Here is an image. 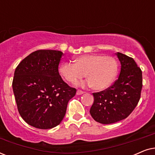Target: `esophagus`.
<instances>
[{
    "label": "esophagus",
    "mask_w": 155,
    "mask_h": 155,
    "mask_svg": "<svg viewBox=\"0 0 155 155\" xmlns=\"http://www.w3.org/2000/svg\"><path fill=\"white\" fill-rule=\"evenodd\" d=\"M84 92L83 91H82V90H78V91H77V92H76V94H77L78 95H80V94H84Z\"/></svg>",
    "instance_id": "obj_1"
}]
</instances>
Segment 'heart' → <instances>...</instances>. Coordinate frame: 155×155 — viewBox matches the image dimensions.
I'll use <instances>...</instances> for the list:
<instances>
[{
  "label": "heart",
  "instance_id": "1",
  "mask_svg": "<svg viewBox=\"0 0 155 155\" xmlns=\"http://www.w3.org/2000/svg\"><path fill=\"white\" fill-rule=\"evenodd\" d=\"M61 75L71 83H77L84 77L87 84L95 90H103L115 79L118 64L115 58L101 54H92L79 56L74 58V64L63 63L59 68Z\"/></svg>",
  "mask_w": 155,
  "mask_h": 155
}]
</instances>
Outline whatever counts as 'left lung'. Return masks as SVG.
<instances>
[{"mask_svg": "<svg viewBox=\"0 0 155 155\" xmlns=\"http://www.w3.org/2000/svg\"><path fill=\"white\" fill-rule=\"evenodd\" d=\"M120 63L118 80L107 90L93 93L90 114L97 122L111 124L130 115L138 103L143 87L142 71L133 58L116 53Z\"/></svg>", "mask_w": 155, "mask_h": 155, "instance_id": "obj_1", "label": "left lung"}]
</instances>
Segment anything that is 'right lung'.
I'll return each instance as SVG.
<instances>
[{
	"label": "right lung",
	"instance_id": "obj_1",
	"mask_svg": "<svg viewBox=\"0 0 155 155\" xmlns=\"http://www.w3.org/2000/svg\"><path fill=\"white\" fill-rule=\"evenodd\" d=\"M63 53L38 50L16 68L12 90L19 114L35 128L50 129L60 124L69 100L76 90L63 81L58 73Z\"/></svg>",
	"mask_w": 155,
	"mask_h": 155
}]
</instances>
